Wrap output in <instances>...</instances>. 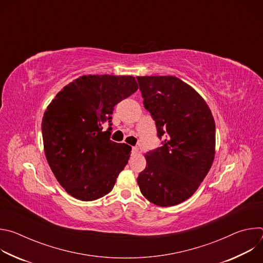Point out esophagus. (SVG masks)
<instances>
[{
	"label": "esophagus",
	"instance_id": "34e87169",
	"mask_svg": "<svg viewBox=\"0 0 263 263\" xmlns=\"http://www.w3.org/2000/svg\"><path fill=\"white\" fill-rule=\"evenodd\" d=\"M138 153V148L136 146H132V154Z\"/></svg>",
	"mask_w": 263,
	"mask_h": 263
}]
</instances>
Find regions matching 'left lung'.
Instances as JSON below:
<instances>
[{"label": "left lung", "instance_id": "left-lung-1", "mask_svg": "<svg viewBox=\"0 0 263 263\" xmlns=\"http://www.w3.org/2000/svg\"><path fill=\"white\" fill-rule=\"evenodd\" d=\"M144 108L162 145L146 152L138 175L141 194L161 207L191 198L208 174L215 154V123L204 99L174 76L136 77Z\"/></svg>", "mask_w": 263, "mask_h": 263}]
</instances>
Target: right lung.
Here are the masks:
<instances>
[{
	"label": "right lung",
	"instance_id": "add662e5",
	"mask_svg": "<svg viewBox=\"0 0 263 263\" xmlns=\"http://www.w3.org/2000/svg\"><path fill=\"white\" fill-rule=\"evenodd\" d=\"M137 88L132 76L88 74L64 86L48 106L42 123L46 157L71 197L95 201L114 189L131 146L110 139L111 115Z\"/></svg>",
	"mask_w": 263,
	"mask_h": 263
}]
</instances>
